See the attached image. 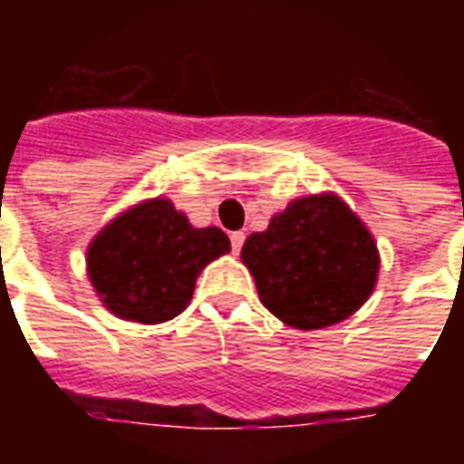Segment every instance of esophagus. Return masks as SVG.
I'll use <instances>...</instances> for the list:
<instances>
[{"label": "esophagus", "mask_w": 464, "mask_h": 464, "mask_svg": "<svg viewBox=\"0 0 464 464\" xmlns=\"http://www.w3.org/2000/svg\"><path fill=\"white\" fill-rule=\"evenodd\" d=\"M243 243H246V233H243V231L231 233V247H233V253H240V247H243Z\"/></svg>", "instance_id": "esophagus-1"}]
</instances>
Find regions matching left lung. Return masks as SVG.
<instances>
[{
  "mask_svg": "<svg viewBox=\"0 0 464 464\" xmlns=\"http://www.w3.org/2000/svg\"><path fill=\"white\" fill-rule=\"evenodd\" d=\"M240 260L262 305L294 330H323L353 315L378 284L373 233L337 192L298 197L250 233Z\"/></svg>",
  "mask_w": 464,
  "mask_h": 464,
  "instance_id": "left-lung-1",
  "label": "left lung"
}]
</instances>
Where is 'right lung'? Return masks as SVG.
<instances>
[{
	"label": "right lung",
	"mask_w": 464,
	"mask_h": 464,
	"mask_svg": "<svg viewBox=\"0 0 464 464\" xmlns=\"http://www.w3.org/2000/svg\"><path fill=\"white\" fill-rule=\"evenodd\" d=\"M226 253L231 240L221 228H195L168 197H151L120 211L93 236L86 275L112 315L159 324L188 308L199 272Z\"/></svg>",
	"instance_id": "right-lung-1"
}]
</instances>
